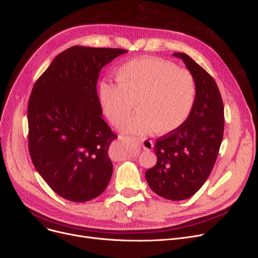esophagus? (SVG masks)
<instances>
[{"label":"esophagus","mask_w":258,"mask_h":258,"mask_svg":"<svg viewBox=\"0 0 258 258\" xmlns=\"http://www.w3.org/2000/svg\"><path fill=\"white\" fill-rule=\"evenodd\" d=\"M138 141L141 143L142 147L146 151H151L154 147V142L153 140L148 139V138H138Z\"/></svg>","instance_id":"esophagus-1"}]
</instances>
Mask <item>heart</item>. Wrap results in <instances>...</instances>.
I'll return each instance as SVG.
<instances>
[{"label":"heart","instance_id":"heart-1","mask_svg":"<svg viewBox=\"0 0 258 258\" xmlns=\"http://www.w3.org/2000/svg\"><path fill=\"white\" fill-rule=\"evenodd\" d=\"M115 79L117 85L107 80L99 84L98 101L114 125L123 123L136 102L139 111L123 126L130 133L171 132L184 123L196 102L194 74L167 60L131 59L115 71Z\"/></svg>","mask_w":258,"mask_h":258}]
</instances>
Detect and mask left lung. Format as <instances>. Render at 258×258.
Instances as JSON below:
<instances>
[{"instance_id":"left-lung-1","label":"left lung","mask_w":258,"mask_h":258,"mask_svg":"<svg viewBox=\"0 0 258 258\" xmlns=\"http://www.w3.org/2000/svg\"><path fill=\"white\" fill-rule=\"evenodd\" d=\"M197 81V98L184 123L155 144L157 164L145 172L158 196L182 201L192 197L208 179L224 136V103L213 77L185 53H173Z\"/></svg>"}]
</instances>
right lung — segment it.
Here are the masks:
<instances>
[{
  "label": "right lung",
  "mask_w": 258,
  "mask_h": 258,
  "mask_svg": "<svg viewBox=\"0 0 258 258\" xmlns=\"http://www.w3.org/2000/svg\"><path fill=\"white\" fill-rule=\"evenodd\" d=\"M125 52L71 47L33 86L27 110L29 154L42 178L66 200L90 201L111 180L107 152L117 135L101 117L96 84L102 67Z\"/></svg>",
  "instance_id": "1"
}]
</instances>
